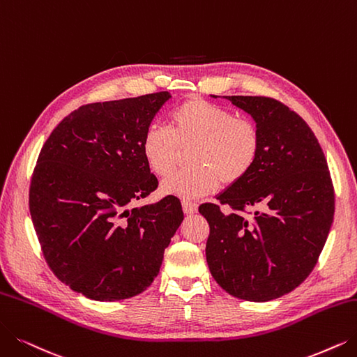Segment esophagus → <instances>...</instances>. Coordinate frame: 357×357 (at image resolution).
<instances>
[{"label":"esophagus","mask_w":357,"mask_h":357,"mask_svg":"<svg viewBox=\"0 0 357 357\" xmlns=\"http://www.w3.org/2000/svg\"><path fill=\"white\" fill-rule=\"evenodd\" d=\"M181 206H183L184 213H195V212H197V204L192 202V201H188V199H184V201H181Z\"/></svg>","instance_id":"1"}]
</instances>
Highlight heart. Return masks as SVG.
Here are the masks:
<instances>
[{"label": "heart", "instance_id": "b5f03b06", "mask_svg": "<svg viewBox=\"0 0 357 357\" xmlns=\"http://www.w3.org/2000/svg\"><path fill=\"white\" fill-rule=\"evenodd\" d=\"M180 146H193V164L171 176L162 190L181 197L205 196L222 184L243 180L259 158L262 136L255 121L236 117L224 107L190 98L169 112V127L151 126L142 137V153L155 176L168 177Z\"/></svg>", "mask_w": 357, "mask_h": 357}]
</instances>
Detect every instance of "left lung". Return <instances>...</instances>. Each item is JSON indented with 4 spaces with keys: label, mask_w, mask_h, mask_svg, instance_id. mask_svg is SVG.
<instances>
[{
    "label": "left lung",
    "mask_w": 357,
    "mask_h": 357,
    "mask_svg": "<svg viewBox=\"0 0 357 357\" xmlns=\"http://www.w3.org/2000/svg\"><path fill=\"white\" fill-rule=\"evenodd\" d=\"M224 98L253 117L262 146L250 173L217 196L220 205L199 206L209 224L206 262L227 293L268 302L315 268L334 220V186L319 142L298 114L268 96ZM252 206L263 211L248 222L241 212Z\"/></svg>",
    "instance_id": "8db88e82"
}]
</instances>
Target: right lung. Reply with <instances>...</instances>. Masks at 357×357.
I'll return each mask as SVG.
<instances>
[{
  "mask_svg": "<svg viewBox=\"0 0 357 357\" xmlns=\"http://www.w3.org/2000/svg\"><path fill=\"white\" fill-rule=\"evenodd\" d=\"M169 98L156 92L82 105L38 156L29 209L42 253L56 278L92 301L146 290L184 218L176 196L132 208L158 188L142 137Z\"/></svg>",
  "mask_w": 357,
  "mask_h": 357,
  "instance_id": "right-lung-1",
  "label": "right lung"
}]
</instances>
